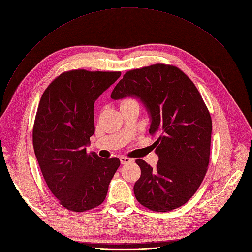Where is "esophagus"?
I'll return each mask as SVG.
<instances>
[{"instance_id": "obj_1", "label": "esophagus", "mask_w": 252, "mask_h": 252, "mask_svg": "<svg viewBox=\"0 0 252 252\" xmlns=\"http://www.w3.org/2000/svg\"><path fill=\"white\" fill-rule=\"evenodd\" d=\"M131 161H132V159L129 158H126V157H121V158H120V162H121V164H126V163H129V162H131Z\"/></svg>"}]
</instances>
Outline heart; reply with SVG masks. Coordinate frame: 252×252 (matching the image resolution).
Instances as JSON below:
<instances>
[{
	"mask_svg": "<svg viewBox=\"0 0 252 252\" xmlns=\"http://www.w3.org/2000/svg\"><path fill=\"white\" fill-rule=\"evenodd\" d=\"M133 103H136V101H135V100L132 99V98H126V99H123V100L120 102V107L129 105V104H133Z\"/></svg>",
	"mask_w": 252,
	"mask_h": 252,
	"instance_id": "1",
	"label": "heart"
}]
</instances>
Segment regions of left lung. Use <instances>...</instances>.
<instances>
[{
	"label": "left lung",
	"mask_w": 252,
	"mask_h": 252,
	"mask_svg": "<svg viewBox=\"0 0 252 252\" xmlns=\"http://www.w3.org/2000/svg\"><path fill=\"white\" fill-rule=\"evenodd\" d=\"M135 96L151 117L149 134L158 162L136 159L141 176L134 185L137 201L167 212L186 204L201 186L210 159L212 120L202 95L180 68L157 63L127 71L111 98Z\"/></svg>",
	"instance_id": "8db88e82"
}]
</instances>
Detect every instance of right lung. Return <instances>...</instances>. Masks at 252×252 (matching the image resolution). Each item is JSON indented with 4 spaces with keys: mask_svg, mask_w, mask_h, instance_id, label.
<instances>
[{
    "mask_svg": "<svg viewBox=\"0 0 252 252\" xmlns=\"http://www.w3.org/2000/svg\"><path fill=\"white\" fill-rule=\"evenodd\" d=\"M121 75L120 71H64L51 82L38 105L33 147L43 178L69 211L100 206L120 160L87 152L94 133V101Z\"/></svg>",
    "mask_w": 252,
    "mask_h": 252,
    "instance_id": "right-lung-1",
    "label": "right lung"
}]
</instances>
